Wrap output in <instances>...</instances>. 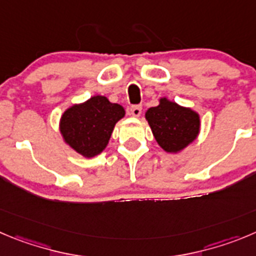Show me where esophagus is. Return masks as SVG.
<instances>
[{"label":"esophagus","mask_w":256,"mask_h":256,"mask_svg":"<svg viewBox=\"0 0 256 256\" xmlns=\"http://www.w3.org/2000/svg\"><path fill=\"white\" fill-rule=\"evenodd\" d=\"M142 107L140 106V104H135V106H131V108H130V114H132L134 117H139L140 114H142Z\"/></svg>","instance_id":"esophagus-1"}]
</instances>
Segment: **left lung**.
Segmentation results:
<instances>
[{
    "instance_id": "obj_1",
    "label": "left lung",
    "mask_w": 256,
    "mask_h": 256,
    "mask_svg": "<svg viewBox=\"0 0 256 256\" xmlns=\"http://www.w3.org/2000/svg\"><path fill=\"white\" fill-rule=\"evenodd\" d=\"M155 140L166 152H176L192 142L200 130V117L190 108L180 107L166 98L145 114Z\"/></svg>"
}]
</instances>
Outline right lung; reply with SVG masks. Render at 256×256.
Instances as JSON below:
<instances>
[{
  "label": "right lung",
  "instance_id": "obj_1",
  "mask_svg": "<svg viewBox=\"0 0 256 256\" xmlns=\"http://www.w3.org/2000/svg\"><path fill=\"white\" fill-rule=\"evenodd\" d=\"M124 114L122 106L111 104L104 96H94L64 112L60 131L64 140L76 152L86 158L94 156L108 144L114 124Z\"/></svg>",
  "mask_w": 256,
  "mask_h": 256
}]
</instances>
